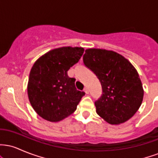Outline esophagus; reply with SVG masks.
Wrapping results in <instances>:
<instances>
[{
  "mask_svg": "<svg viewBox=\"0 0 158 158\" xmlns=\"http://www.w3.org/2000/svg\"><path fill=\"white\" fill-rule=\"evenodd\" d=\"M84 91L85 92V94H87L89 93V90H88V88H87V87H85V88H84Z\"/></svg>",
  "mask_w": 158,
  "mask_h": 158,
  "instance_id": "1",
  "label": "esophagus"
}]
</instances>
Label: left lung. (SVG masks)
Masks as SVG:
<instances>
[{"mask_svg": "<svg viewBox=\"0 0 158 158\" xmlns=\"http://www.w3.org/2000/svg\"><path fill=\"white\" fill-rule=\"evenodd\" d=\"M83 61L95 73L102 95L95 102L96 111L110 125H119L131 118L142 104L144 90L133 64L112 50H85Z\"/></svg>", "mask_w": 158, "mask_h": 158, "instance_id": "obj_1", "label": "left lung"}]
</instances>
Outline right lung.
<instances>
[{"label":"right lung","mask_w":158,"mask_h":158,"mask_svg":"<svg viewBox=\"0 0 158 158\" xmlns=\"http://www.w3.org/2000/svg\"><path fill=\"white\" fill-rule=\"evenodd\" d=\"M84 50L78 47L56 48L34 63L27 94L32 108L43 119L59 122L77 110L85 93L77 90L76 79L68 77V70L79 61Z\"/></svg>","instance_id":"1"}]
</instances>
